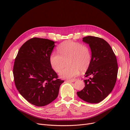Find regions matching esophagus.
Here are the masks:
<instances>
[{"mask_svg": "<svg viewBox=\"0 0 130 130\" xmlns=\"http://www.w3.org/2000/svg\"><path fill=\"white\" fill-rule=\"evenodd\" d=\"M77 79H67L66 81L69 82H74L76 81Z\"/></svg>", "mask_w": 130, "mask_h": 130, "instance_id": "34e87169", "label": "esophagus"}]
</instances>
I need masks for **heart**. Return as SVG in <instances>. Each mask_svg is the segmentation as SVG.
Returning <instances> with one entry per match:
<instances>
[{"instance_id":"1","label":"heart","mask_w":130,"mask_h":130,"mask_svg":"<svg viewBox=\"0 0 130 130\" xmlns=\"http://www.w3.org/2000/svg\"><path fill=\"white\" fill-rule=\"evenodd\" d=\"M58 52H53L50 57L52 69L59 73L68 62V66L60 73L61 77L71 79L78 74L79 70L85 71L91 65L92 53L87 45L72 40H66L59 45Z\"/></svg>"}]
</instances>
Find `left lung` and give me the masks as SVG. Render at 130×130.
Returning <instances> with one entry per match:
<instances>
[{
    "label": "left lung",
    "instance_id": "obj_1",
    "mask_svg": "<svg viewBox=\"0 0 130 130\" xmlns=\"http://www.w3.org/2000/svg\"><path fill=\"white\" fill-rule=\"evenodd\" d=\"M89 44L92 61L85 73V87L77 92L78 96L90 103H98L109 95L116 83L118 65L111 46L104 39L88 36L83 38Z\"/></svg>",
    "mask_w": 130,
    "mask_h": 130
}]
</instances>
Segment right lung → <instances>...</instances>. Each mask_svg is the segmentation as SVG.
Wrapping results in <instances>:
<instances>
[{"mask_svg": "<svg viewBox=\"0 0 130 130\" xmlns=\"http://www.w3.org/2000/svg\"><path fill=\"white\" fill-rule=\"evenodd\" d=\"M55 46L53 41L34 37L20 48L13 67L16 88L27 101L44 106L55 100L64 80L50 64V57Z\"/></svg>", "mask_w": 130, "mask_h": 130, "instance_id": "obj_1", "label": "right lung"}]
</instances>
